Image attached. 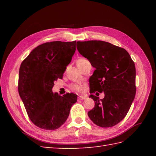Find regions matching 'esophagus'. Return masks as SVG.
I'll list each match as a JSON object with an SVG mask.
<instances>
[{
  "label": "esophagus",
  "mask_w": 156,
  "mask_h": 156,
  "mask_svg": "<svg viewBox=\"0 0 156 156\" xmlns=\"http://www.w3.org/2000/svg\"><path fill=\"white\" fill-rule=\"evenodd\" d=\"M85 98H86V97H84V96H82V95H79L78 96V99H79V100H84Z\"/></svg>",
  "instance_id": "esophagus-1"
}]
</instances>
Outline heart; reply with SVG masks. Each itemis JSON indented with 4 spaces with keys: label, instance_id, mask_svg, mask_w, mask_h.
<instances>
[{
    "label": "heart",
    "instance_id": "b5f03b06",
    "mask_svg": "<svg viewBox=\"0 0 156 156\" xmlns=\"http://www.w3.org/2000/svg\"><path fill=\"white\" fill-rule=\"evenodd\" d=\"M85 60H87L86 59H84V58H81V59H79L77 61V63L78 64V63H81L82 62H84ZM71 88L73 89L74 90H76V91H78V92H80L82 90V87H81V86L80 85H78V84H73L71 86Z\"/></svg>",
    "mask_w": 156,
    "mask_h": 156
}]
</instances>
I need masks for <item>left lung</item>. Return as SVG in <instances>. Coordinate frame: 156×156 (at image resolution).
<instances>
[{
    "instance_id": "1",
    "label": "left lung",
    "mask_w": 156,
    "mask_h": 156,
    "mask_svg": "<svg viewBox=\"0 0 156 156\" xmlns=\"http://www.w3.org/2000/svg\"><path fill=\"white\" fill-rule=\"evenodd\" d=\"M78 52L87 58L96 69L90 79V93L104 92L99 100L93 94L94 108L89 118L101 127H111L127 115L133 102L136 87L133 61L125 49L103 41H78Z\"/></svg>"
}]
</instances>
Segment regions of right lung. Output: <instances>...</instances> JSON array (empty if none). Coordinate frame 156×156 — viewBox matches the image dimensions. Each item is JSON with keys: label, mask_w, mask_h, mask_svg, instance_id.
Returning a JSON list of instances; mask_svg holds the SVG:
<instances>
[{"label": "right lung", "mask_w": 156, "mask_h": 156, "mask_svg": "<svg viewBox=\"0 0 156 156\" xmlns=\"http://www.w3.org/2000/svg\"><path fill=\"white\" fill-rule=\"evenodd\" d=\"M76 41L48 42L37 46L21 63L18 90L29 119L38 127L55 130L64 123L78 96L54 93L76 51Z\"/></svg>", "instance_id": "obj_1"}]
</instances>
